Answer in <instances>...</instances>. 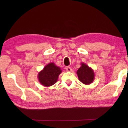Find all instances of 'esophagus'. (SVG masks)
Masks as SVG:
<instances>
[{
    "mask_svg": "<svg viewBox=\"0 0 128 128\" xmlns=\"http://www.w3.org/2000/svg\"><path fill=\"white\" fill-rule=\"evenodd\" d=\"M66 70L68 71V72H72V69H71L70 67H69V66H67V67H66Z\"/></svg>",
    "mask_w": 128,
    "mask_h": 128,
    "instance_id": "1",
    "label": "esophagus"
}]
</instances>
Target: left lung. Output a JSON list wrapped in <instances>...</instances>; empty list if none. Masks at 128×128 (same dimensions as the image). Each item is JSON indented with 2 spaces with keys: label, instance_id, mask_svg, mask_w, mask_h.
<instances>
[{
  "label": "left lung",
  "instance_id": "1",
  "mask_svg": "<svg viewBox=\"0 0 128 128\" xmlns=\"http://www.w3.org/2000/svg\"><path fill=\"white\" fill-rule=\"evenodd\" d=\"M81 66L77 71L78 79L85 85H90L94 81L95 74L93 69L87 64L81 62Z\"/></svg>",
  "mask_w": 128,
  "mask_h": 128
}]
</instances>
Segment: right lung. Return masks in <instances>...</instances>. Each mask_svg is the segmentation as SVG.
<instances>
[{
	"label": "right lung",
	"mask_w": 128,
	"mask_h": 128,
	"mask_svg": "<svg viewBox=\"0 0 128 128\" xmlns=\"http://www.w3.org/2000/svg\"><path fill=\"white\" fill-rule=\"evenodd\" d=\"M62 72L61 68L54 62H50L38 74V78L41 85L49 87L58 81V77Z\"/></svg>",
	"instance_id": "right-lung-1"
}]
</instances>
